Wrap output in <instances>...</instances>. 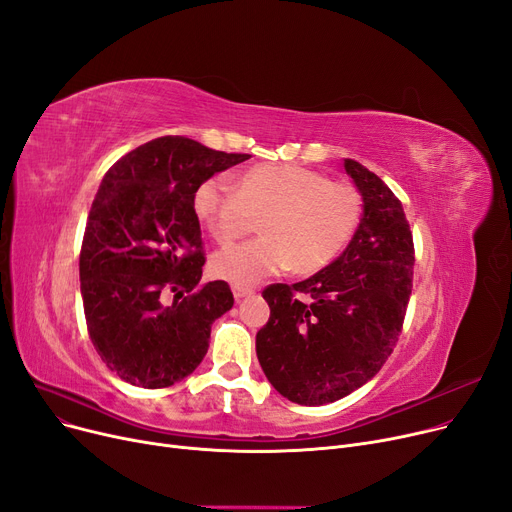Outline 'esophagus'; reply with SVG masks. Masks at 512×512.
<instances>
[{
	"label": "esophagus",
	"instance_id": "34e87169",
	"mask_svg": "<svg viewBox=\"0 0 512 512\" xmlns=\"http://www.w3.org/2000/svg\"><path fill=\"white\" fill-rule=\"evenodd\" d=\"M232 292H234V299H236V301H240V299H245V297H251V294H253L255 290H253V288H249V286L234 284V286H232Z\"/></svg>",
	"mask_w": 512,
	"mask_h": 512
}]
</instances>
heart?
Listing matches in <instances>:
<instances>
[{"instance_id":"1","label":"heart","mask_w":512,"mask_h":512,"mask_svg":"<svg viewBox=\"0 0 512 512\" xmlns=\"http://www.w3.org/2000/svg\"><path fill=\"white\" fill-rule=\"evenodd\" d=\"M193 211L218 245H230L255 228L261 238L211 257V274L232 284L292 270L309 276L328 267L359 228L363 197L353 184L330 180L294 164H261L242 172L236 191L215 174L193 193Z\"/></svg>"}]
</instances>
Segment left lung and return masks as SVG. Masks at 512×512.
I'll list each match as a JSON object with an SVG mask.
<instances>
[{
    "mask_svg": "<svg viewBox=\"0 0 512 512\" xmlns=\"http://www.w3.org/2000/svg\"><path fill=\"white\" fill-rule=\"evenodd\" d=\"M344 168L363 195L346 251L303 282L261 292L270 305L257 332L261 369L284 398L305 407L340 400L382 369L413 288L415 247L402 203L359 161L344 159Z\"/></svg>",
    "mask_w": 512,
    "mask_h": 512,
    "instance_id": "left-lung-1",
    "label": "left lung"
}]
</instances>
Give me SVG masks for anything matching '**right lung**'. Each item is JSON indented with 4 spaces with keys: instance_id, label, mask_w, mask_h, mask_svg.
I'll return each mask as SVG.
<instances>
[{
    "instance_id": "1",
    "label": "right lung",
    "mask_w": 512,
    "mask_h": 512,
    "mask_svg": "<svg viewBox=\"0 0 512 512\" xmlns=\"http://www.w3.org/2000/svg\"><path fill=\"white\" fill-rule=\"evenodd\" d=\"M249 159L186 137H159L105 172L80 247V294L89 338L120 380L168 388L203 361L211 324L232 309L228 282L199 284L201 180ZM175 294L166 306L163 297Z\"/></svg>"
}]
</instances>
